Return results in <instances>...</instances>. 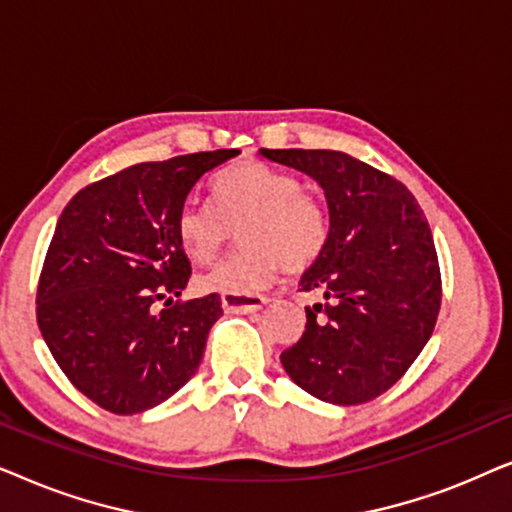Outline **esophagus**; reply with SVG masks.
I'll return each mask as SVG.
<instances>
[{
    "mask_svg": "<svg viewBox=\"0 0 512 512\" xmlns=\"http://www.w3.org/2000/svg\"><path fill=\"white\" fill-rule=\"evenodd\" d=\"M221 305L223 310L230 314H249V312H258L263 305H268V298L265 296H242V293H223L221 296Z\"/></svg>",
    "mask_w": 512,
    "mask_h": 512,
    "instance_id": "obj_1",
    "label": "esophagus"
}]
</instances>
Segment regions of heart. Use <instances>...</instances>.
I'll return each instance as SVG.
<instances>
[{
  "label": "heart",
  "mask_w": 512,
  "mask_h": 512,
  "mask_svg": "<svg viewBox=\"0 0 512 512\" xmlns=\"http://www.w3.org/2000/svg\"><path fill=\"white\" fill-rule=\"evenodd\" d=\"M216 205L188 200L177 214L181 249L209 263L240 228L244 247L195 279L200 291H261L282 268L305 272L319 261L331 237L324 202L303 191V181L258 160L228 167L214 181Z\"/></svg>",
  "instance_id": "obj_1"
}]
</instances>
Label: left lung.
I'll return each mask as SVG.
<instances>
[{
	"mask_svg": "<svg viewBox=\"0 0 512 512\" xmlns=\"http://www.w3.org/2000/svg\"><path fill=\"white\" fill-rule=\"evenodd\" d=\"M324 188L326 251L300 279L324 303L305 307V333L282 352L293 382L319 401L359 405L412 366L436 326L440 268L415 195L342 151L261 149Z\"/></svg>",
	"mask_w": 512,
	"mask_h": 512,
	"instance_id": "8db88e82",
	"label": "left lung"
}]
</instances>
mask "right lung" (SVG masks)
<instances>
[{
  "instance_id": "right-lung-1",
  "label": "right lung",
  "mask_w": 512,
  "mask_h": 512,
  "mask_svg": "<svg viewBox=\"0 0 512 512\" xmlns=\"http://www.w3.org/2000/svg\"><path fill=\"white\" fill-rule=\"evenodd\" d=\"M237 153L132 165L81 188L62 209L41 268L37 321L67 380L100 408L151 410L198 370L223 310L219 293L179 300L191 261L177 214L195 184Z\"/></svg>"
}]
</instances>
